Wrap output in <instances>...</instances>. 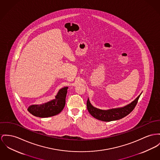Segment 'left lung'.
I'll list each match as a JSON object with an SVG mask.
<instances>
[{
	"label": "left lung",
	"instance_id": "left-lung-1",
	"mask_svg": "<svg viewBox=\"0 0 160 160\" xmlns=\"http://www.w3.org/2000/svg\"><path fill=\"white\" fill-rule=\"evenodd\" d=\"M141 95H139L133 102L128 106L118 108L110 109L108 110H103L96 108L95 107L92 106L90 102L89 99H88L87 101V107L89 113L92 116L95 118L97 119L102 121H112L120 119L122 118L126 117L130 112L133 111L135 108L136 105L138 103L139 98Z\"/></svg>",
	"mask_w": 160,
	"mask_h": 160
}]
</instances>
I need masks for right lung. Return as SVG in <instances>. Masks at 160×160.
<instances>
[{
	"label": "right lung",
	"mask_w": 160,
	"mask_h": 160,
	"mask_svg": "<svg viewBox=\"0 0 160 160\" xmlns=\"http://www.w3.org/2000/svg\"><path fill=\"white\" fill-rule=\"evenodd\" d=\"M67 89V87L61 88L55 99L42 104L32 105L28 107V111L32 115L39 118L50 117L59 114L65 106Z\"/></svg>",
	"instance_id": "1"
}]
</instances>
